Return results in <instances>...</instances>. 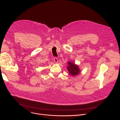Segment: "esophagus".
<instances>
[{
	"label": "esophagus",
	"mask_w": 120,
	"mask_h": 120,
	"mask_svg": "<svg viewBox=\"0 0 120 120\" xmlns=\"http://www.w3.org/2000/svg\"><path fill=\"white\" fill-rule=\"evenodd\" d=\"M54 62L56 64V63H57V62H58V58H56V57H55L54 58Z\"/></svg>",
	"instance_id": "34e87169"
}]
</instances>
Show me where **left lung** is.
<instances>
[{"label":"left lung","instance_id":"8db88e82","mask_svg":"<svg viewBox=\"0 0 120 120\" xmlns=\"http://www.w3.org/2000/svg\"><path fill=\"white\" fill-rule=\"evenodd\" d=\"M67 64V69L71 75L74 76L80 73V69L77 64L71 62H69Z\"/></svg>","mask_w":120,"mask_h":120}]
</instances>
